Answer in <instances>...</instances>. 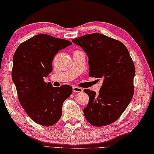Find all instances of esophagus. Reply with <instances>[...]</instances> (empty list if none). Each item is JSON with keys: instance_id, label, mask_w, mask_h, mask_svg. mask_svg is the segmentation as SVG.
Masks as SVG:
<instances>
[{"instance_id": "obj_1", "label": "esophagus", "mask_w": 154, "mask_h": 154, "mask_svg": "<svg viewBox=\"0 0 154 154\" xmlns=\"http://www.w3.org/2000/svg\"><path fill=\"white\" fill-rule=\"evenodd\" d=\"M72 91L74 94H75V93H80V92L83 91V89H82V88L78 87V86H73Z\"/></svg>"}]
</instances>
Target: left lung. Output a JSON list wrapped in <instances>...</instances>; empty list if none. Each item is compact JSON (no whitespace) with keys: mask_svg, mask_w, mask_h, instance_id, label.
Segmentation results:
<instances>
[{"mask_svg":"<svg viewBox=\"0 0 154 154\" xmlns=\"http://www.w3.org/2000/svg\"><path fill=\"white\" fill-rule=\"evenodd\" d=\"M86 53L89 77L103 80L99 94L84 89L89 101L84 109L86 119L94 126H105L120 117L134 94L135 68L126 47L115 39L92 33L72 39Z\"/></svg>","mask_w":154,"mask_h":154,"instance_id":"1","label":"left lung"}]
</instances>
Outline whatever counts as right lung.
<instances>
[{
    "instance_id": "obj_1",
    "label": "right lung",
    "mask_w": 154,
    "mask_h": 154,
    "mask_svg": "<svg viewBox=\"0 0 154 154\" xmlns=\"http://www.w3.org/2000/svg\"><path fill=\"white\" fill-rule=\"evenodd\" d=\"M71 45L69 40L39 34L21 43L13 56L12 78L19 103L30 118L43 126L59 121L63 102L72 93L67 84L54 87L44 82L53 70L54 56Z\"/></svg>"
}]
</instances>
